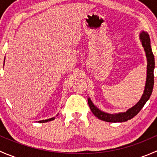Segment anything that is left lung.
Segmentation results:
<instances>
[{"instance_id":"1","label":"left lung","mask_w":157,"mask_h":157,"mask_svg":"<svg viewBox=\"0 0 157 157\" xmlns=\"http://www.w3.org/2000/svg\"><path fill=\"white\" fill-rule=\"evenodd\" d=\"M140 39L142 45L144 48L145 52H146L147 61L146 84H145L144 91L141 98L135 105L128 109L127 112H120V113L118 114H109L106 113V112H102L97 107L95 106L93 102H92L91 99L88 98L89 106H90L92 112L94 114L95 116L97 117L99 119L107 121V122H123V121H127L128 120L131 119L135 115H137L138 112L143 108L144 105H145V103L147 102V100L150 99L152 92H153V84H154V75H153V71H154L155 67L154 55H153L151 46H150V39L148 33L144 31H142L140 34Z\"/></svg>"}]
</instances>
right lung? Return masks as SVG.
I'll use <instances>...</instances> for the list:
<instances>
[{
    "mask_svg": "<svg viewBox=\"0 0 157 157\" xmlns=\"http://www.w3.org/2000/svg\"><path fill=\"white\" fill-rule=\"evenodd\" d=\"M55 118V117H53V118H49V119H46V120H42V121H39V122L40 123H44V122H48V121H52V120H54Z\"/></svg>",
    "mask_w": 157,
    "mask_h": 157,
    "instance_id": "obj_1",
    "label": "right lung"
}]
</instances>
